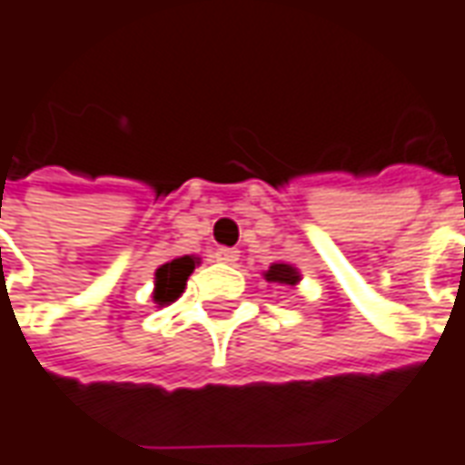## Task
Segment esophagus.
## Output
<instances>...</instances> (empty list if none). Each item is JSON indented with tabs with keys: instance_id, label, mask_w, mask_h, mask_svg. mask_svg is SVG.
Returning a JSON list of instances; mask_svg holds the SVG:
<instances>
[{
	"instance_id": "1",
	"label": "esophagus",
	"mask_w": 465,
	"mask_h": 465,
	"mask_svg": "<svg viewBox=\"0 0 465 465\" xmlns=\"http://www.w3.org/2000/svg\"><path fill=\"white\" fill-rule=\"evenodd\" d=\"M214 258H217L220 263L232 265L240 258V252L235 251V248H217V251H214Z\"/></svg>"
}]
</instances>
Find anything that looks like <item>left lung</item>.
<instances>
[{
    "mask_svg": "<svg viewBox=\"0 0 465 465\" xmlns=\"http://www.w3.org/2000/svg\"><path fill=\"white\" fill-rule=\"evenodd\" d=\"M263 275H265V281L278 283V286H296V283L301 281L299 268H293V265H288V263H273Z\"/></svg>",
    "mask_w": 465,
    "mask_h": 465,
    "instance_id": "8db88e82",
    "label": "left lung"
}]
</instances>
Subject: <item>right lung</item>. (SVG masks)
I'll return each instance as SVG.
<instances>
[{
  "mask_svg": "<svg viewBox=\"0 0 465 465\" xmlns=\"http://www.w3.org/2000/svg\"><path fill=\"white\" fill-rule=\"evenodd\" d=\"M197 265V258L192 255H182V258H174L169 261L162 268H156V278H153V301L159 306H166L172 301H177L182 293H184V286H187V278L194 271Z\"/></svg>",
  "mask_w": 465,
  "mask_h": 465,
  "instance_id": "right-lung-1",
  "label": "right lung"
}]
</instances>
